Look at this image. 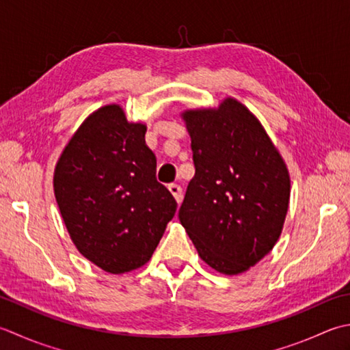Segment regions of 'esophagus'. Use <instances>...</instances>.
I'll return each mask as SVG.
<instances>
[{"label":"esophagus","mask_w":350,"mask_h":350,"mask_svg":"<svg viewBox=\"0 0 350 350\" xmlns=\"http://www.w3.org/2000/svg\"><path fill=\"white\" fill-rule=\"evenodd\" d=\"M168 189H170V193L173 194V197L176 198V202L180 203V202H182V188L179 187V185H177V183H171L170 187H168Z\"/></svg>","instance_id":"esophagus-1"}]
</instances>
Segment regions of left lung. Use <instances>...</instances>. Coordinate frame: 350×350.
I'll use <instances>...</instances> for the list:
<instances>
[{
    "label": "left lung",
    "mask_w": 350,
    "mask_h": 350,
    "mask_svg": "<svg viewBox=\"0 0 350 350\" xmlns=\"http://www.w3.org/2000/svg\"><path fill=\"white\" fill-rule=\"evenodd\" d=\"M196 174L179 220L200 256L238 275L270 253L284 228L290 174L261 122L235 98L182 113Z\"/></svg>",
    "instance_id": "left-lung-1"
}]
</instances>
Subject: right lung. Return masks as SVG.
I'll return each instance as SVG.
<instances>
[{
  "label": "right lung",
  "mask_w": 350,
  "mask_h": 350,
  "mask_svg": "<svg viewBox=\"0 0 350 350\" xmlns=\"http://www.w3.org/2000/svg\"><path fill=\"white\" fill-rule=\"evenodd\" d=\"M147 127L120 105L92 112L62 152L54 196L77 250L112 275L147 264L177 203L156 180Z\"/></svg>",
  "instance_id": "add662e5"
}]
</instances>
